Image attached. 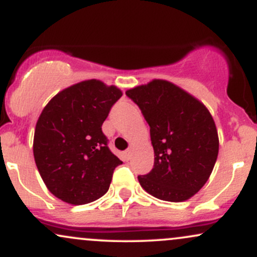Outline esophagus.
<instances>
[{"mask_svg": "<svg viewBox=\"0 0 257 257\" xmlns=\"http://www.w3.org/2000/svg\"><path fill=\"white\" fill-rule=\"evenodd\" d=\"M123 156H124V159L125 161H131V158H132V151L131 150H125L124 152H123Z\"/></svg>", "mask_w": 257, "mask_h": 257, "instance_id": "1", "label": "esophagus"}]
</instances>
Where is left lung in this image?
<instances>
[{
  "instance_id": "8db88e82",
  "label": "left lung",
  "mask_w": 257,
  "mask_h": 257,
  "mask_svg": "<svg viewBox=\"0 0 257 257\" xmlns=\"http://www.w3.org/2000/svg\"><path fill=\"white\" fill-rule=\"evenodd\" d=\"M150 125L155 163L139 175L141 187L156 198L184 202L208 181L219 153L210 112L175 84L155 79L125 91Z\"/></svg>"
}]
</instances>
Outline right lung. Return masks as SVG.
<instances>
[{"mask_svg": "<svg viewBox=\"0 0 257 257\" xmlns=\"http://www.w3.org/2000/svg\"><path fill=\"white\" fill-rule=\"evenodd\" d=\"M120 96L118 88L89 79L60 91L43 108L34 157L47 188L59 199L81 205L107 192L123 162L108 149L101 125Z\"/></svg>", "mask_w": 257, "mask_h": 257, "instance_id": "right-lung-1", "label": "right lung"}]
</instances>
